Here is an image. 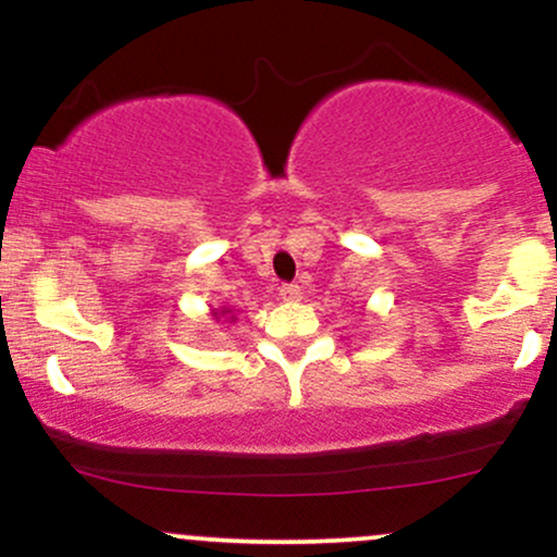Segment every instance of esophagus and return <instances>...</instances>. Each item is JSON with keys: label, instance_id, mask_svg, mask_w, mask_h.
<instances>
[{"label": "esophagus", "instance_id": "34e87169", "mask_svg": "<svg viewBox=\"0 0 557 557\" xmlns=\"http://www.w3.org/2000/svg\"><path fill=\"white\" fill-rule=\"evenodd\" d=\"M280 296L285 300H298L300 298V287L296 283H283L280 285Z\"/></svg>", "mask_w": 557, "mask_h": 557}]
</instances>
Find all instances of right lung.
<instances>
[{
	"label": "right lung",
	"instance_id": "1",
	"mask_svg": "<svg viewBox=\"0 0 557 557\" xmlns=\"http://www.w3.org/2000/svg\"><path fill=\"white\" fill-rule=\"evenodd\" d=\"M214 314H220V317H225V314H227V309H225V311H214ZM230 319H235V317H230Z\"/></svg>",
	"mask_w": 557,
	"mask_h": 557
}]
</instances>
